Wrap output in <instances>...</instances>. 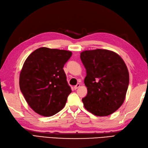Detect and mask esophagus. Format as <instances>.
Returning a JSON list of instances; mask_svg holds the SVG:
<instances>
[{"label":"esophagus","mask_w":148,"mask_h":148,"mask_svg":"<svg viewBox=\"0 0 148 148\" xmlns=\"http://www.w3.org/2000/svg\"><path fill=\"white\" fill-rule=\"evenodd\" d=\"M80 86H81V84H79V83H77V84L75 85L74 87V89L75 90V89H78L79 87H80Z\"/></svg>","instance_id":"obj_1"}]
</instances>
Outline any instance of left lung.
<instances>
[{"label":"left lung","instance_id":"1","mask_svg":"<svg viewBox=\"0 0 148 148\" xmlns=\"http://www.w3.org/2000/svg\"><path fill=\"white\" fill-rule=\"evenodd\" d=\"M80 57L87 73L84 108L97 116L111 114L126 98L130 81L126 64L117 53L106 49L82 51Z\"/></svg>","mask_w":148,"mask_h":148}]
</instances>
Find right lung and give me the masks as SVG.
<instances>
[{
	"instance_id": "obj_1",
	"label": "right lung",
	"mask_w": 148,
	"mask_h": 148,
	"mask_svg": "<svg viewBox=\"0 0 148 148\" xmlns=\"http://www.w3.org/2000/svg\"><path fill=\"white\" fill-rule=\"evenodd\" d=\"M72 52L40 47L26 59L19 76L21 92L34 111L52 116L65 106L72 92L63 67Z\"/></svg>"
}]
</instances>
